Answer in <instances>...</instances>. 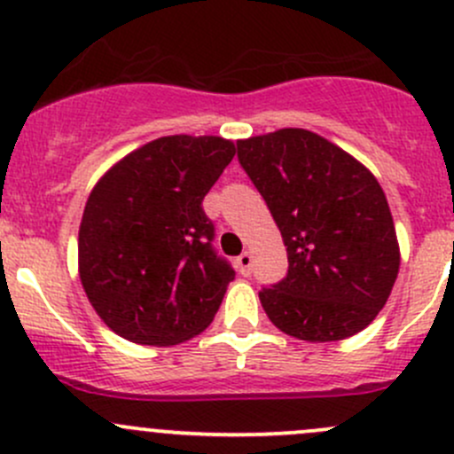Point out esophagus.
Wrapping results in <instances>:
<instances>
[{"instance_id":"1","label":"esophagus","mask_w":454,"mask_h":454,"mask_svg":"<svg viewBox=\"0 0 454 454\" xmlns=\"http://www.w3.org/2000/svg\"><path fill=\"white\" fill-rule=\"evenodd\" d=\"M237 270H239V274L248 277L250 270H253V254L244 253V254L237 256Z\"/></svg>"}]
</instances>
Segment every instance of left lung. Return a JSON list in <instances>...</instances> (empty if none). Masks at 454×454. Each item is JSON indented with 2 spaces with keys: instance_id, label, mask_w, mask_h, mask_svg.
Returning a JSON list of instances; mask_svg holds the SVG:
<instances>
[{
  "instance_id": "obj_1",
  "label": "left lung",
  "mask_w": 454,
  "mask_h": 454,
  "mask_svg": "<svg viewBox=\"0 0 454 454\" xmlns=\"http://www.w3.org/2000/svg\"><path fill=\"white\" fill-rule=\"evenodd\" d=\"M237 155L287 246V277L259 292L268 318L308 342L363 332L400 272L395 226L373 173L308 129L237 140Z\"/></svg>"
}]
</instances>
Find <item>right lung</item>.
I'll return each instance as SVG.
<instances>
[{
    "mask_svg": "<svg viewBox=\"0 0 454 454\" xmlns=\"http://www.w3.org/2000/svg\"><path fill=\"white\" fill-rule=\"evenodd\" d=\"M235 155L219 136H164L118 160L91 189L79 277L91 308L129 342L168 347L210 325L235 270L213 250L201 201Z\"/></svg>",
    "mask_w": 454,
    "mask_h": 454,
    "instance_id": "1",
    "label": "right lung"
}]
</instances>
